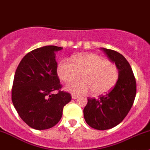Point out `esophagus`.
Segmentation results:
<instances>
[{
	"label": "esophagus",
	"instance_id": "obj_1",
	"mask_svg": "<svg viewBox=\"0 0 150 150\" xmlns=\"http://www.w3.org/2000/svg\"><path fill=\"white\" fill-rule=\"evenodd\" d=\"M78 97H79V96H77V95H75V94H72V99H78Z\"/></svg>",
	"mask_w": 150,
	"mask_h": 150
}]
</instances>
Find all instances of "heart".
<instances>
[{
  "instance_id": "b5f03b06",
  "label": "heart",
  "mask_w": 150,
  "mask_h": 150,
  "mask_svg": "<svg viewBox=\"0 0 150 150\" xmlns=\"http://www.w3.org/2000/svg\"><path fill=\"white\" fill-rule=\"evenodd\" d=\"M81 74L82 79L67 86V90L77 94H84L91 90L94 95L110 91L119 77L117 67L95 54H81L69 60L63 59L57 67V75L65 83L76 80Z\"/></svg>"
}]
</instances>
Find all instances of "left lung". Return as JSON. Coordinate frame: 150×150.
I'll list each match as a JSON object with an SVG mask.
<instances>
[{
	"label": "left lung",
	"mask_w": 150,
	"mask_h": 150,
	"mask_svg": "<svg viewBox=\"0 0 150 150\" xmlns=\"http://www.w3.org/2000/svg\"><path fill=\"white\" fill-rule=\"evenodd\" d=\"M102 50L117 67L118 80L107 93L96 99H88L83 115L89 126L103 131L116 126L126 117L135 99L137 83L131 65L122 54L114 50Z\"/></svg>",
	"instance_id": "obj_1"
}]
</instances>
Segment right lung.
I'll return each mask as SVG.
<instances>
[{
	"label": "right lung",
	"instance_id": "right-lung-1",
	"mask_svg": "<svg viewBox=\"0 0 150 150\" xmlns=\"http://www.w3.org/2000/svg\"><path fill=\"white\" fill-rule=\"evenodd\" d=\"M62 47L46 46L33 50L23 57L15 72L11 99L19 117L36 130L52 128L62 116L63 108L72 99L61 91L55 52ZM58 90L57 95L52 94Z\"/></svg>",
	"mask_w": 150,
	"mask_h": 150
}]
</instances>
